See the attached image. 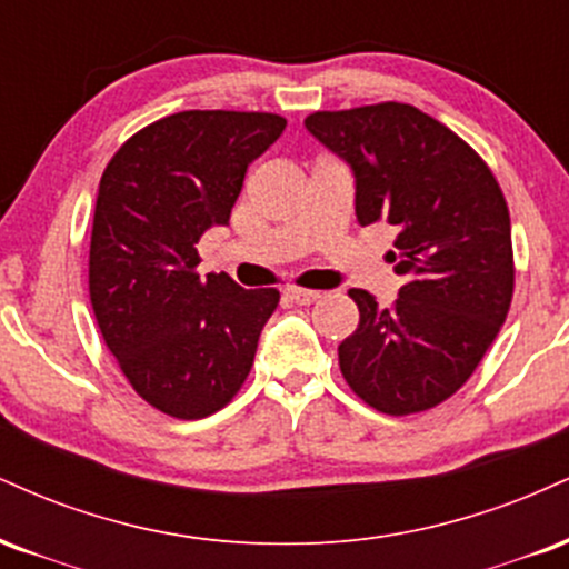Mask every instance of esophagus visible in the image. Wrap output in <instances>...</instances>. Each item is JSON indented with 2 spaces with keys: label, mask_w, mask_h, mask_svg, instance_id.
<instances>
[{
  "label": "esophagus",
  "mask_w": 569,
  "mask_h": 569,
  "mask_svg": "<svg viewBox=\"0 0 569 569\" xmlns=\"http://www.w3.org/2000/svg\"><path fill=\"white\" fill-rule=\"evenodd\" d=\"M284 298L290 300V303H298V306H311L313 300L322 298V292H317V290H300V287H287V290H284Z\"/></svg>",
  "instance_id": "esophagus-1"
}]
</instances>
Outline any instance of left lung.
<instances>
[{"mask_svg": "<svg viewBox=\"0 0 569 569\" xmlns=\"http://www.w3.org/2000/svg\"><path fill=\"white\" fill-rule=\"evenodd\" d=\"M306 130L353 176L359 226L399 231L391 309L349 290L359 327L338 346L353 393L386 416L452 397L496 340L513 296L511 218L496 176L442 122L407 103L317 111Z\"/></svg>", "mask_w": 569, "mask_h": 569, "instance_id": "obj_1", "label": "left lung"}]
</instances>
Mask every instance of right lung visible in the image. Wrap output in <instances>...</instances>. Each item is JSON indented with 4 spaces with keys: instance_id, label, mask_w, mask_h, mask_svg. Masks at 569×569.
Masks as SVG:
<instances>
[{
    "instance_id": "obj_1",
    "label": "right lung",
    "mask_w": 569,
    "mask_h": 569,
    "mask_svg": "<svg viewBox=\"0 0 569 569\" xmlns=\"http://www.w3.org/2000/svg\"><path fill=\"white\" fill-rule=\"evenodd\" d=\"M287 122L258 111H180L136 132L100 178L90 300L106 346L140 397L207 418L250 376L279 292L197 271V242L229 226L244 172Z\"/></svg>"
}]
</instances>
